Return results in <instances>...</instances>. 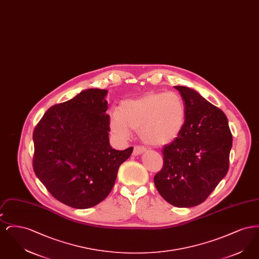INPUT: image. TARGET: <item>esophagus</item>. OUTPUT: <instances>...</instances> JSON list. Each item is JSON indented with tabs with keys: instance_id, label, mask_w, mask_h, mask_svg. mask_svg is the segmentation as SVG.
Wrapping results in <instances>:
<instances>
[{
	"instance_id": "esophagus-1",
	"label": "esophagus",
	"mask_w": 259,
	"mask_h": 259,
	"mask_svg": "<svg viewBox=\"0 0 259 259\" xmlns=\"http://www.w3.org/2000/svg\"><path fill=\"white\" fill-rule=\"evenodd\" d=\"M144 151H145V148H143V147H141V146H135L134 149H133V154H134V155H139V154L143 153Z\"/></svg>"
}]
</instances>
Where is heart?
I'll use <instances>...</instances> for the list:
<instances>
[{
    "instance_id": "obj_1",
    "label": "heart",
    "mask_w": 259,
    "mask_h": 259,
    "mask_svg": "<svg viewBox=\"0 0 259 259\" xmlns=\"http://www.w3.org/2000/svg\"><path fill=\"white\" fill-rule=\"evenodd\" d=\"M185 104L176 92H148L140 98L123 101L111 114V133L121 140L137 130L143 142L163 146L181 133L185 121Z\"/></svg>"
}]
</instances>
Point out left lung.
Segmentation results:
<instances>
[{"mask_svg":"<svg viewBox=\"0 0 259 259\" xmlns=\"http://www.w3.org/2000/svg\"><path fill=\"white\" fill-rule=\"evenodd\" d=\"M175 88L185 101V125L162 148L163 167L153 180L168 203L189 208L209 197L228 172L232 134L221 109L193 89Z\"/></svg>","mask_w":259,"mask_h":259,"instance_id":"1","label":"left lung"}]
</instances>
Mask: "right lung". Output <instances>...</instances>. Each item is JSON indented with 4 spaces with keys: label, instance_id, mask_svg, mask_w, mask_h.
<instances>
[{
    "label": "right lung",
    "instance_id": "right-lung-1",
    "mask_svg": "<svg viewBox=\"0 0 259 259\" xmlns=\"http://www.w3.org/2000/svg\"><path fill=\"white\" fill-rule=\"evenodd\" d=\"M108 91L87 89L49 109L33 133V168L50 194L74 209L107 197L133 148L110 146Z\"/></svg>",
    "mask_w": 259,
    "mask_h": 259
}]
</instances>
